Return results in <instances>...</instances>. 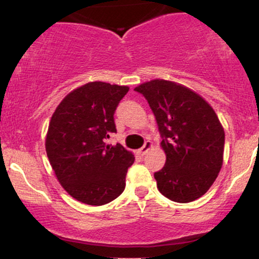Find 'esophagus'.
<instances>
[{"label":"esophagus","instance_id":"34e87169","mask_svg":"<svg viewBox=\"0 0 259 259\" xmlns=\"http://www.w3.org/2000/svg\"><path fill=\"white\" fill-rule=\"evenodd\" d=\"M152 147H153L152 142H151V141H146V142H145L144 146H142V147L139 150V153L141 154V156H144V154H146V153L148 152V151H150Z\"/></svg>","mask_w":259,"mask_h":259}]
</instances>
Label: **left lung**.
Here are the masks:
<instances>
[{"mask_svg": "<svg viewBox=\"0 0 259 259\" xmlns=\"http://www.w3.org/2000/svg\"><path fill=\"white\" fill-rule=\"evenodd\" d=\"M147 100L162 134L165 165L154 173L157 187L174 202L203 196L223 165L224 127L214 109L191 89L153 79L134 89Z\"/></svg>", "mask_w": 259, "mask_h": 259, "instance_id": "obj_1", "label": "left lung"}]
</instances>
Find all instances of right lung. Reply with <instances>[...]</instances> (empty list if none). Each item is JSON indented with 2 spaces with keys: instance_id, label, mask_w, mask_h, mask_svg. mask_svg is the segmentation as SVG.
Wrapping results in <instances>:
<instances>
[{
  "instance_id": "right-lung-1",
  "label": "right lung",
  "mask_w": 259,
  "mask_h": 259,
  "mask_svg": "<svg viewBox=\"0 0 259 259\" xmlns=\"http://www.w3.org/2000/svg\"><path fill=\"white\" fill-rule=\"evenodd\" d=\"M127 91L124 85L91 81L70 91L53 112L46 153L59 184L76 201L102 206L125 189L135 157L105 140L117 132L113 114Z\"/></svg>"
}]
</instances>
